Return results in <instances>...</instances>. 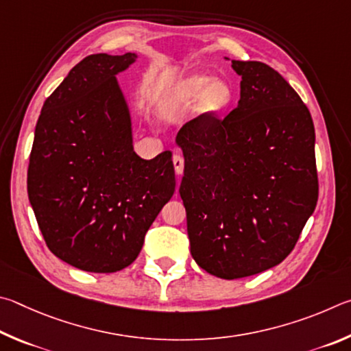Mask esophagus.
I'll return each instance as SVG.
<instances>
[{"instance_id": "1", "label": "esophagus", "mask_w": 351, "mask_h": 351, "mask_svg": "<svg viewBox=\"0 0 351 351\" xmlns=\"http://www.w3.org/2000/svg\"><path fill=\"white\" fill-rule=\"evenodd\" d=\"M172 163H174V169L177 174H182L183 169H185V158H183L180 154H174V157H172Z\"/></svg>"}]
</instances>
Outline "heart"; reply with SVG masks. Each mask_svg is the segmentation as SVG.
<instances>
[{
    "mask_svg": "<svg viewBox=\"0 0 351 351\" xmlns=\"http://www.w3.org/2000/svg\"><path fill=\"white\" fill-rule=\"evenodd\" d=\"M200 97V112L205 115L220 114L231 106L234 89L225 80H213L208 75H194L183 80L172 92L174 103H188Z\"/></svg>",
    "mask_w": 351,
    "mask_h": 351,
    "instance_id": "b5f03b06",
    "label": "heart"
}]
</instances>
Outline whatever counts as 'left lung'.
<instances>
[{"label": "left lung", "instance_id": "left-lung-1", "mask_svg": "<svg viewBox=\"0 0 351 351\" xmlns=\"http://www.w3.org/2000/svg\"><path fill=\"white\" fill-rule=\"evenodd\" d=\"M237 108L202 114L177 134L191 254L222 279L265 271L291 253L316 208L315 125L287 80L261 61L231 60Z\"/></svg>", "mask_w": 351, "mask_h": 351}]
</instances>
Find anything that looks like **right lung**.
<instances>
[{
  "mask_svg": "<svg viewBox=\"0 0 351 351\" xmlns=\"http://www.w3.org/2000/svg\"><path fill=\"white\" fill-rule=\"evenodd\" d=\"M135 53H94L73 66L43 104L27 194L47 248L69 265L115 273L138 256L176 189L171 151L134 152L131 119L115 73Z\"/></svg>",
  "mask_w": 351,
  "mask_h": 351,
  "instance_id": "obj_1",
  "label": "right lung"
}]
</instances>
